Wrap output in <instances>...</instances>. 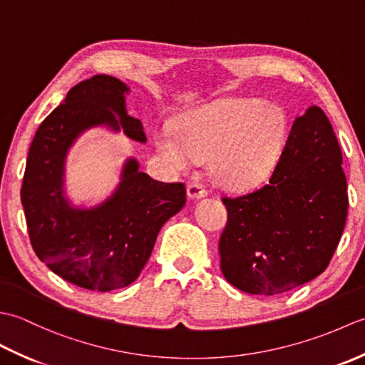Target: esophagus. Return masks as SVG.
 Instances as JSON below:
<instances>
[{
  "label": "esophagus",
  "instance_id": "1",
  "mask_svg": "<svg viewBox=\"0 0 365 365\" xmlns=\"http://www.w3.org/2000/svg\"><path fill=\"white\" fill-rule=\"evenodd\" d=\"M187 195L192 200H199L207 196V190L200 183H190L187 188Z\"/></svg>",
  "mask_w": 365,
  "mask_h": 365
}]
</instances>
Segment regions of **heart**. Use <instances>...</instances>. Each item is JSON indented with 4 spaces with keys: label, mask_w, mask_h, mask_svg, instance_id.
Instances as JSON below:
<instances>
[{
    "label": "heart",
    "mask_w": 365,
    "mask_h": 365,
    "mask_svg": "<svg viewBox=\"0 0 365 365\" xmlns=\"http://www.w3.org/2000/svg\"><path fill=\"white\" fill-rule=\"evenodd\" d=\"M289 130V114L279 103L229 98L178 114L173 128L155 130L153 145L175 169L208 160L216 185L250 191L273 175Z\"/></svg>",
    "instance_id": "1"
}]
</instances>
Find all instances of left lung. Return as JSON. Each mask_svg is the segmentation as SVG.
<instances>
[{
	"label": "left lung",
	"instance_id": "8db88e82",
	"mask_svg": "<svg viewBox=\"0 0 365 365\" xmlns=\"http://www.w3.org/2000/svg\"><path fill=\"white\" fill-rule=\"evenodd\" d=\"M221 271L251 294H277L327 269L348 212L342 152L327 114L309 106L294 119L269 183L224 197Z\"/></svg>",
	"mask_w": 365,
	"mask_h": 365
}]
</instances>
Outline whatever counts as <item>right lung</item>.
Returning <instances> with one entry per match:
<instances>
[{"instance_id":"add662e5","label":"right lung","mask_w":365,"mask_h":365,"mask_svg":"<svg viewBox=\"0 0 365 365\" xmlns=\"http://www.w3.org/2000/svg\"><path fill=\"white\" fill-rule=\"evenodd\" d=\"M130 88L94 75L67 92L31 143L21 205L33 250L53 273L83 289L111 292L136 281L158 232L187 202L183 183L153 180L135 157L123 161L119 183L97 204H76L67 192L66 163L89 130L122 133L145 144L143 123L127 113Z\"/></svg>"}]
</instances>
